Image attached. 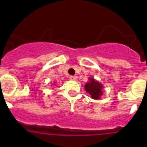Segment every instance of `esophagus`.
<instances>
[{"instance_id": "esophagus-1", "label": "esophagus", "mask_w": 147, "mask_h": 147, "mask_svg": "<svg viewBox=\"0 0 147 147\" xmlns=\"http://www.w3.org/2000/svg\"><path fill=\"white\" fill-rule=\"evenodd\" d=\"M69 79H70L71 80H77V77L70 75V76H69Z\"/></svg>"}]
</instances>
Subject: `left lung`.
I'll list each match as a JSON object with an SVG mask.
<instances>
[{"label": "left lung", "mask_w": 147, "mask_h": 147, "mask_svg": "<svg viewBox=\"0 0 147 147\" xmlns=\"http://www.w3.org/2000/svg\"><path fill=\"white\" fill-rule=\"evenodd\" d=\"M89 82L84 85L85 90L91 95L92 98L99 100L102 95V89L103 88V86L94 78H89Z\"/></svg>", "instance_id": "8db88e82"}]
</instances>
